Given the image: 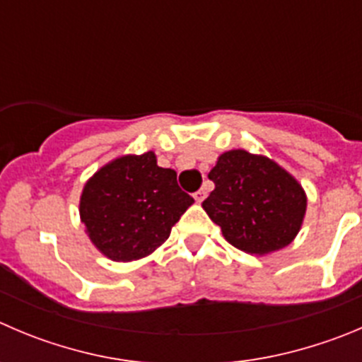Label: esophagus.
Returning a JSON list of instances; mask_svg holds the SVG:
<instances>
[{
	"label": "esophagus",
	"instance_id": "esophagus-1",
	"mask_svg": "<svg viewBox=\"0 0 362 362\" xmlns=\"http://www.w3.org/2000/svg\"><path fill=\"white\" fill-rule=\"evenodd\" d=\"M194 199H195V201H197V202H202V201H204V199H206V190H204V188H202V190H197V192H195V194H194Z\"/></svg>",
	"mask_w": 362,
	"mask_h": 362
}]
</instances>
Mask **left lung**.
I'll use <instances>...</instances> for the list:
<instances>
[{
	"mask_svg": "<svg viewBox=\"0 0 362 362\" xmlns=\"http://www.w3.org/2000/svg\"><path fill=\"white\" fill-rule=\"evenodd\" d=\"M208 177L215 190L202 208L230 245L261 256L293 242L308 199L297 179L275 161L243 149L227 151Z\"/></svg>",
	"mask_w": 362,
	"mask_h": 362,
	"instance_id": "8db88e82",
	"label": "left lung"
}]
</instances>
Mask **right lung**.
Instances as JSON below:
<instances>
[{
  "instance_id": "obj_1",
  "label": "right lung",
  "mask_w": 362,
  "mask_h": 362,
  "mask_svg": "<svg viewBox=\"0 0 362 362\" xmlns=\"http://www.w3.org/2000/svg\"><path fill=\"white\" fill-rule=\"evenodd\" d=\"M194 199L172 168L158 167L153 151L122 156L87 181L80 199L81 222L92 243L113 261L146 257L170 236Z\"/></svg>"
}]
</instances>
